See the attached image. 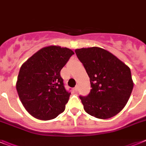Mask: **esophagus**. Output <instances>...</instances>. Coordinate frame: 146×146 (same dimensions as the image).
<instances>
[{
	"label": "esophagus",
	"instance_id": "esophagus-1",
	"mask_svg": "<svg viewBox=\"0 0 146 146\" xmlns=\"http://www.w3.org/2000/svg\"><path fill=\"white\" fill-rule=\"evenodd\" d=\"M74 90H75L76 91H78V90H79V85H76V86L75 87V88H74Z\"/></svg>",
	"mask_w": 146,
	"mask_h": 146
}]
</instances>
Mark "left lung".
I'll return each instance as SVG.
<instances>
[{"label":"left lung","instance_id":"left-lung-1","mask_svg":"<svg viewBox=\"0 0 146 146\" xmlns=\"http://www.w3.org/2000/svg\"><path fill=\"white\" fill-rule=\"evenodd\" d=\"M77 57L90 78V94L79 96L88 114L102 119L114 117L124 108L133 88L129 67L105 49H76Z\"/></svg>","mask_w":146,"mask_h":146}]
</instances>
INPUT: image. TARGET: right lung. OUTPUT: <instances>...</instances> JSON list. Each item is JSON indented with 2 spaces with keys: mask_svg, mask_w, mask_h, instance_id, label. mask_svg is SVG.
<instances>
[{
  "mask_svg": "<svg viewBox=\"0 0 146 146\" xmlns=\"http://www.w3.org/2000/svg\"><path fill=\"white\" fill-rule=\"evenodd\" d=\"M74 52L67 47H43L21 67L16 82L26 111L38 119L50 120L64 109L70 93L64 88L61 70Z\"/></svg>",
  "mask_w": 146,
  "mask_h": 146,
  "instance_id": "obj_1",
  "label": "right lung"
}]
</instances>
